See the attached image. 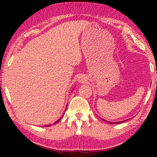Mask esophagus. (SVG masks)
I'll use <instances>...</instances> for the list:
<instances>
[{"label":"esophagus","instance_id":"34e87169","mask_svg":"<svg viewBox=\"0 0 157 157\" xmlns=\"http://www.w3.org/2000/svg\"><path fill=\"white\" fill-rule=\"evenodd\" d=\"M79 82H81V83H84V82L86 81V79H85L84 77H79Z\"/></svg>","mask_w":157,"mask_h":157}]
</instances>
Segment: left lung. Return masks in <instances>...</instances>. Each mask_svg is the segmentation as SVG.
I'll return each mask as SVG.
<instances>
[{
	"label": "left lung",
	"mask_w": 157,
	"mask_h": 157,
	"mask_svg": "<svg viewBox=\"0 0 157 157\" xmlns=\"http://www.w3.org/2000/svg\"><path fill=\"white\" fill-rule=\"evenodd\" d=\"M109 123H115V124H118V123H122V122H118V123H111V122H109Z\"/></svg>",
	"instance_id": "obj_1"
}]
</instances>
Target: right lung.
Returning <instances> with one entry per match:
<instances>
[{"label":"right lung","instance_id":"right-lung-1","mask_svg":"<svg viewBox=\"0 0 157 157\" xmlns=\"http://www.w3.org/2000/svg\"><path fill=\"white\" fill-rule=\"evenodd\" d=\"M60 121V119H59V120H58V121H57V122H56V123H57V122H58V121ZM46 126H47V125H46ZM48 126H50V125H49V124H48ZM48 126H47V127H48Z\"/></svg>","mask_w":157,"mask_h":157}]
</instances>
